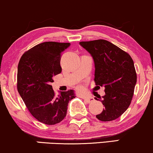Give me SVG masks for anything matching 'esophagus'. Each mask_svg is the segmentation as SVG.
<instances>
[{
	"label": "esophagus",
	"instance_id": "1",
	"mask_svg": "<svg viewBox=\"0 0 153 153\" xmlns=\"http://www.w3.org/2000/svg\"><path fill=\"white\" fill-rule=\"evenodd\" d=\"M84 99L86 100V101H87L88 103H91L92 101H94V99L93 97H84Z\"/></svg>",
	"mask_w": 153,
	"mask_h": 153
}]
</instances>
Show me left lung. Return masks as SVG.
Wrapping results in <instances>:
<instances>
[{
    "mask_svg": "<svg viewBox=\"0 0 153 153\" xmlns=\"http://www.w3.org/2000/svg\"><path fill=\"white\" fill-rule=\"evenodd\" d=\"M91 54L95 65L94 82L104 86L105 95L96 100L102 102L104 109L97 118L111 121L119 118L131 104L137 74L130 54L105 39L80 42Z\"/></svg>",
    "mask_w": 153,
    "mask_h": 153,
    "instance_id": "obj_1",
    "label": "left lung"
}]
</instances>
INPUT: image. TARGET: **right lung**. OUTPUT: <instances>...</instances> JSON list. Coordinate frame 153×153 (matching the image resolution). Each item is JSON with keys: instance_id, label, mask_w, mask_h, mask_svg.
<instances>
[{"instance_id": "1", "label": "right lung", "mask_w": 153, "mask_h": 153, "mask_svg": "<svg viewBox=\"0 0 153 153\" xmlns=\"http://www.w3.org/2000/svg\"><path fill=\"white\" fill-rule=\"evenodd\" d=\"M68 42H45L22 54L18 63L17 88L34 118L47 125L61 122L67 115L68 103L75 98L73 90L56 96L51 83L62 71L60 56Z\"/></svg>"}]
</instances>
